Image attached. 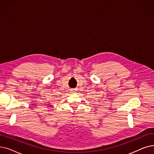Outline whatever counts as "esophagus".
Returning a JSON list of instances; mask_svg holds the SVG:
<instances>
[{"instance_id":"34e87169","label":"esophagus","mask_w":154,"mask_h":154,"mask_svg":"<svg viewBox=\"0 0 154 154\" xmlns=\"http://www.w3.org/2000/svg\"><path fill=\"white\" fill-rule=\"evenodd\" d=\"M72 92H73V91H72Z\"/></svg>"}]
</instances>
